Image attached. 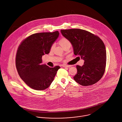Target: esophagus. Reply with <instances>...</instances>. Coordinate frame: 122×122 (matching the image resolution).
Returning a JSON list of instances; mask_svg holds the SVG:
<instances>
[{
    "label": "esophagus",
    "instance_id": "esophagus-1",
    "mask_svg": "<svg viewBox=\"0 0 122 122\" xmlns=\"http://www.w3.org/2000/svg\"><path fill=\"white\" fill-rule=\"evenodd\" d=\"M63 67H71V66H68V65H62Z\"/></svg>",
    "mask_w": 122,
    "mask_h": 122
}]
</instances>
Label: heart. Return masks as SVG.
<instances>
[{
  "mask_svg": "<svg viewBox=\"0 0 122 122\" xmlns=\"http://www.w3.org/2000/svg\"><path fill=\"white\" fill-rule=\"evenodd\" d=\"M59 44L60 45V46H62V47H65L66 46H67V45H71V42H70V41L67 39V38H62L59 41ZM55 46V44H53L51 47V50H52L54 48Z\"/></svg>",
  "mask_w": 122,
  "mask_h": 122,
  "instance_id": "1",
  "label": "heart"
}]
</instances>
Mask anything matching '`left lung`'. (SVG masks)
<instances>
[{
	"label": "left lung",
	"instance_id": "left-lung-1",
	"mask_svg": "<svg viewBox=\"0 0 122 122\" xmlns=\"http://www.w3.org/2000/svg\"><path fill=\"white\" fill-rule=\"evenodd\" d=\"M63 36L71 44L75 55L84 60V65L76 66L75 81L83 86L96 84L103 76L106 62V51L103 41L89 31L79 29L61 30Z\"/></svg>",
	"mask_w": 122,
	"mask_h": 122
}]
</instances>
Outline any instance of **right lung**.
Listing matches in <instances>:
<instances>
[{
  "mask_svg": "<svg viewBox=\"0 0 122 122\" xmlns=\"http://www.w3.org/2000/svg\"><path fill=\"white\" fill-rule=\"evenodd\" d=\"M58 31L31 35L19 45L16 56V66L21 78L30 88L38 91L48 88L60 68L41 65L42 57L49 53L51 45L59 36Z\"/></svg>",
  "mask_w": 122,
  "mask_h": 122,
  "instance_id": "add662e5",
  "label": "right lung"
}]
</instances>
